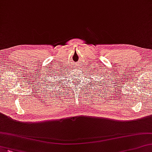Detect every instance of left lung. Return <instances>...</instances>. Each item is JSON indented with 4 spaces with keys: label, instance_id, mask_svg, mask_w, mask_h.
<instances>
[{
    "label": "left lung",
    "instance_id": "obj_1",
    "mask_svg": "<svg viewBox=\"0 0 152 152\" xmlns=\"http://www.w3.org/2000/svg\"><path fill=\"white\" fill-rule=\"evenodd\" d=\"M96 78H97V77H96ZM100 83H102V81H99V84H100Z\"/></svg>",
    "mask_w": 152,
    "mask_h": 152
}]
</instances>
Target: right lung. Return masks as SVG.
<instances>
[{
	"label": "right lung",
	"mask_w": 152,
	"mask_h": 152,
	"mask_svg": "<svg viewBox=\"0 0 152 152\" xmlns=\"http://www.w3.org/2000/svg\"><path fill=\"white\" fill-rule=\"evenodd\" d=\"M51 83H53V84H55V83H53V82H51Z\"/></svg>",
	"instance_id": "obj_1"
}]
</instances>
